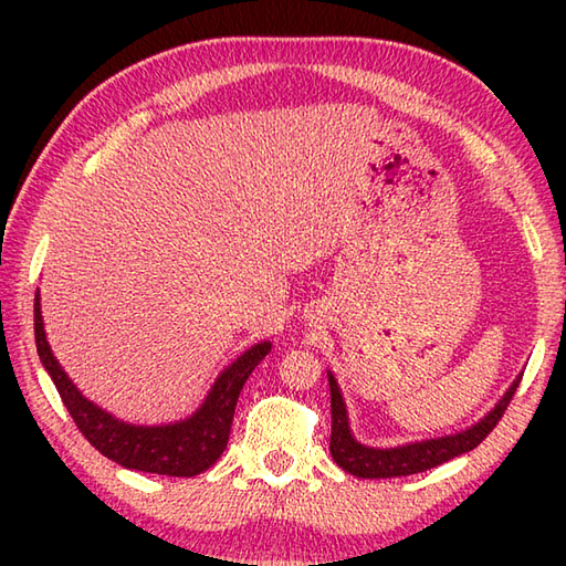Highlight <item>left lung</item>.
<instances>
[{
	"mask_svg": "<svg viewBox=\"0 0 566 566\" xmlns=\"http://www.w3.org/2000/svg\"><path fill=\"white\" fill-rule=\"evenodd\" d=\"M521 377L513 379L506 394L501 396L496 406L491 411L479 418L474 426L464 430L450 432V436L430 438V440H416L406 444H394V448H371V444H363L350 430V418H347V406L343 399V391L338 387V379L333 377L328 369V384H331V416H333V428H331V454L338 467L345 472L359 479H391V476H408L426 472V469L438 467L442 462L452 460V457H460L469 450H474L479 442H482L491 430L496 428L506 406L511 403L515 389H518Z\"/></svg>",
	"mask_w": 566,
	"mask_h": 566,
	"instance_id": "obj_1",
	"label": "left lung"
}]
</instances>
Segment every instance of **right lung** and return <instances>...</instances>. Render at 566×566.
<instances>
[{"label":"right lung","mask_w":566,"mask_h":566,"mask_svg":"<svg viewBox=\"0 0 566 566\" xmlns=\"http://www.w3.org/2000/svg\"><path fill=\"white\" fill-rule=\"evenodd\" d=\"M33 328L35 350H39L45 371L51 375L60 399L67 406L82 436L116 464L167 476H197L219 460L228 444V436H231L235 403L243 384L264 355L272 350L270 340L248 347L216 377L207 399L191 416L165 426H136L118 420L102 406L90 401L87 396H82L67 371L60 367L45 338L41 292H35L33 302Z\"/></svg>","instance_id":"right-lung-1"}]
</instances>
